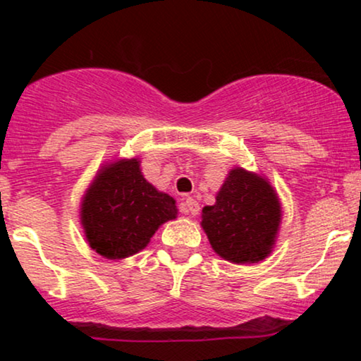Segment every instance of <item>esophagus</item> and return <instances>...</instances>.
I'll return each instance as SVG.
<instances>
[{
    "mask_svg": "<svg viewBox=\"0 0 361 361\" xmlns=\"http://www.w3.org/2000/svg\"><path fill=\"white\" fill-rule=\"evenodd\" d=\"M184 210L190 215H197V214H199V210H200L199 202H197L195 199H192V197H187L185 202H184Z\"/></svg>",
    "mask_w": 361,
    "mask_h": 361,
    "instance_id": "obj_1",
    "label": "esophagus"
}]
</instances>
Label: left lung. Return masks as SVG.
I'll return each instance as SVG.
<instances>
[{"label":"left lung","mask_w":361,"mask_h":361,"mask_svg":"<svg viewBox=\"0 0 361 361\" xmlns=\"http://www.w3.org/2000/svg\"><path fill=\"white\" fill-rule=\"evenodd\" d=\"M281 224V204L263 176L235 167L214 205L202 209V228L212 248L235 264L263 261L273 251Z\"/></svg>","instance_id":"left-lung-1"}]
</instances>
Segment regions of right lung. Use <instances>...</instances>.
Listing matches in <instances>:
<instances>
[{
  "instance_id": "add662e5",
  "label": "right lung",
  "mask_w": 361,
  "mask_h": 361,
  "mask_svg": "<svg viewBox=\"0 0 361 361\" xmlns=\"http://www.w3.org/2000/svg\"><path fill=\"white\" fill-rule=\"evenodd\" d=\"M176 216V200L145 179L137 157L102 166L80 205L88 245L108 259L145 250L157 228Z\"/></svg>"
}]
</instances>
